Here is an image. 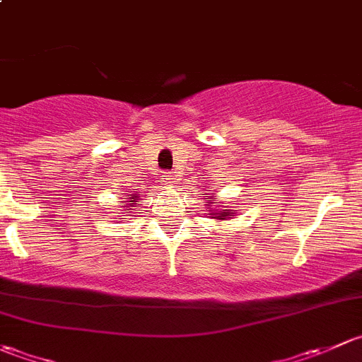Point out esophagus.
<instances>
[{
    "instance_id": "34e87169",
    "label": "esophagus",
    "mask_w": 362,
    "mask_h": 362,
    "mask_svg": "<svg viewBox=\"0 0 362 362\" xmlns=\"http://www.w3.org/2000/svg\"><path fill=\"white\" fill-rule=\"evenodd\" d=\"M163 182H165L167 186H174L176 185V174L165 173V176H163Z\"/></svg>"
}]
</instances>
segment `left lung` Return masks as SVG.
<instances>
[{"mask_svg": "<svg viewBox=\"0 0 362 362\" xmlns=\"http://www.w3.org/2000/svg\"><path fill=\"white\" fill-rule=\"evenodd\" d=\"M202 195H206V193H202ZM204 202H206V207L209 209V218L216 219V221H226V219H232L235 216V211H232V209H228L226 206H221V202L218 199H214L212 195H207V199H204ZM212 205L215 207L212 208Z\"/></svg>", "mask_w": 362, "mask_h": 362, "instance_id": "8db88e82", "label": "left lung"}]
</instances>
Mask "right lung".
Here are the masks:
<instances>
[{
  "mask_svg": "<svg viewBox=\"0 0 362 362\" xmlns=\"http://www.w3.org/2000/svg\"><path fill=\"white\" fill-rule=\"evenodd\" d=\"M141 195H143V193H139V192L132 193V195H127V200H122V202H124V206H122V207H124L127 212H132V207H136V202H139ZM122 219H124V218H122Z\"/></svg>",
  "mask_w": 362,
  "mask_h": 362,
  "instance_id": "1",
  "label": "right lung"
}]
</instances>
